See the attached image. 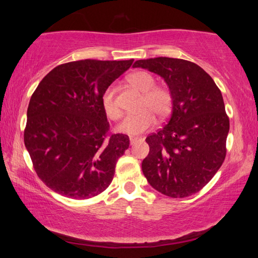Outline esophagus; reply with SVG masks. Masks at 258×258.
Segmentation results:
<instances>
[{
  "label": "esophagus",
  "instance_id": "34e87169",
  "mask_svg": "<svg viewBox=\"0 0 258 258\" xmlns=\"http://www.w3.org/2000/svg\"><path fill=\"white\" fill-rule=\"evenodd\" d=\"M140 140H142V139H140V138H130V143L133 145V144H135L136 142L140 141Z\"/></svg>",
  "mask_w": 258,
  "mask_h": 258
}]
</instances>
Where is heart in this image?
Instances as JSON below:
<instances>
[{
  "mask_svg": "<svg viewBox=\"0 0 258 258\" xmlns=\"http://www.w3.org/2000/svg\"><path fill=\"white\" fill-rule=\"evenodd\" d=\"M128 84L143 93L140 108L141 111L130 114L117 126L120 133L139 135L154 126L156 114L158 117H166L172 109V95L163 86H154L155 79L146 71H136L127 78ZM115 89L107 87L102 95V107L106 116L111 119H118L122 115L115 97Z\"/></svg>",
  "mask_w": 258,
  "mask_h": 258,
  "instance_id": "1",
  "label": "heart"
}]
</instances>
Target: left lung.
I'll list each match as a JSON object with an SVG mask.
<instances>
[{
	"mask_svg": "<svg viewBox=\"0 0 258 258\" xmlns=\"http://www.w3.org/2000/svg\"><path fill=\"white\" fill-rule=\"evenodd\" d=\"M133 68L160 75L172 95V114L149 135L142 162L147 182L160 193L182 199L201 190L226 155L229 119L215 82L195 63L180 58L139 59Z\"/></svg>",
	"mask_w": 258,
	"mask_h": 258,
	"instance_id": "left-lung-1",
	"label": "left lung"
}]
</instances>
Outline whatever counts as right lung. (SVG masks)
Segmentation results:
<instances>
[{
	"label": "right lung",
	"mask_w": 258,
	"mask_h": 258,
	"mask_svg": "<svg viewBox=\"0 0 258 258\" xmlns=\"http://www.w3.org/2000/svg\"><path fill=\"white\" fill-rule=\"evenodd\" d=\"M133 61L81 59L61 64L33 93L24 144L37 176L55 193L86 200L111 184L130 139L108 135L102 95Z\"/></svg>",
	"instance_id": "1"
}]
</instances>
